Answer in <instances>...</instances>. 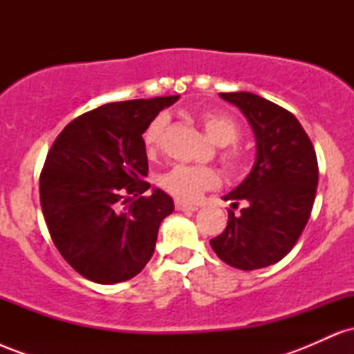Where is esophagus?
Here are the masks:
<instances>
[{
  "mask_svg": "<svg viewBox=\"0 0 354 354\" xmlns=\"http://www.w3.org/2000/svg\"><path fill=\"white\" fill-rule=\"evenodd\" d=\"M174 208H176L178 211H196L198 206L188 205V203H183V201H176L174 203Z\"/></svg>",
  "mask_w": 354,
  "mask_h": 354,
  "instance_id": "obj_1",
  "label": "esophagus"
}]
</instances>
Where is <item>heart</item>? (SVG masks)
Wrapping results in <instances>:
<instances>
[{
  "mask_svg": "<svg viewBox=\"0 0 354 354\" xmlns=\"http://www.w3.org/2000/svg\"><path fill=\"white\" fill-rule=\"evenodd\" d=\"M166 121L168 120L165 115H158L146 126L143 143L148 153L160 149L163 143ZM200 121L209 140L216 146H221L218 158L226 171L231 174L245 171L248 166V154L241 146L234 145L239 138V124L236 120L221 111H205L200 116ZM219 183H221V178L218 171L209 166L176 165L158 178V185L181 201L198 200L205 191L218 188Z\"/></svg>",
  "mask_w": 354,
  "mask_h": 354,
  "instance_id": "b5f03b06",
  "label": "heart"
}]
</instances>
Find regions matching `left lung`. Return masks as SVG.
Returning <instances> with one entry per match:
<instances>
[{"label":"left lung","mask_w":354,"mask_h":354,"mask_svg":"<svg viewBox=\"0 0 354 354\" xmlns=\"http://www.w3.org/2000/svg\"><path fill=\"white\" fill-rule=\"evenodd\" d=\"M250 121L256 161L246 180L225 201L245 203L228 226L209 241L221 261L238 270L274 265L293 250L310 219L318 186V160L295 115L248 91L219 93Z\"/></svg>","instance_id":"obj_1"}]
</instances>
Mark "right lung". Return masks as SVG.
Returning <instances> with one entry per match:
<instances>
[{
    "label": "right lung",
    "mask_w": 354,
    "mask_h": 354,
    "mask_svg": "<svg viewBox=\"0 0 354 354\" xmlns=\"http://www.w3.org/2000/svg\"><path fill=\"white\" fill-rule=\"evenodd\" d=\"M180 96L108 103L64 126L39 176L51 239L73 270L100 284L131 279L151 259L171 196L153 188L143 133Z\"/></svg>",
    "instance_id": "1"
}]
</instances>
